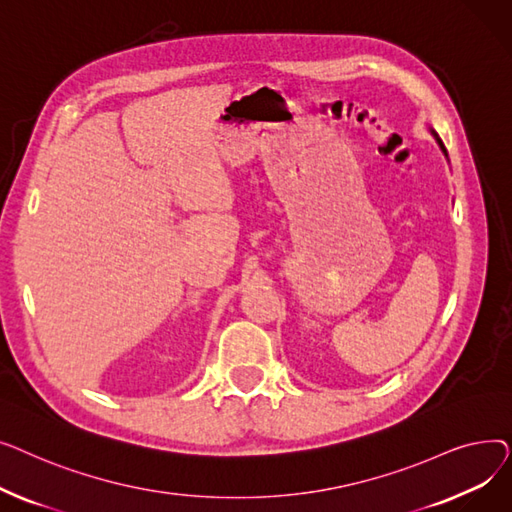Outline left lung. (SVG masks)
<instances>
[{
	"label": "left lung",
	"instance_id": "obj_1",
	"mask_svg": "<svg viewBox=\"0 0 512 512\" xmlns=\"http://www.w3.org/2000/svg\"><path fill=\"white\" fill-rule=\"evenodd\" d=\"M429 132H432V137H434V139H436V143H438V145H440V149H442V153H444V155H446V159H448V151H446V147H444V143H442V139H440V137H438V132H436V130H434V128H429Z\"/></svg>",
	"mask_w": 512,
	"mask_h": 512
}]
</instances>
